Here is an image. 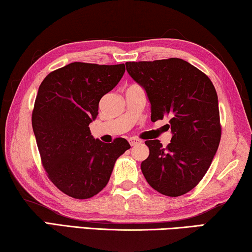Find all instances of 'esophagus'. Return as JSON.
Wrapping results in <instances>:
<instances>
[{
  "label": "esophagus",
  "instance_id": "obj_1",
  "mask_svg": "<svg viewBox=\"0 0 252 252\" xmlns=\"http://www.w3.org/2000/svg\"><path fill=\"white\" fill-rule=\"evenodd\" d=\"M129 142H130L131 146H137V145L141 144V140H139V139H136V138H131Z\"/></svg>",
  "mask_w": 252,
  "mask_h": 252
}]
</instances>
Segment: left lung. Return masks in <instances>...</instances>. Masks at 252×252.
<instances>
[{
	"instance_id": "1",
	"label": "left lung",
	"mask_w": 252,
	"mask_h": 252,
	"mask_svg": "<svg viewBox=\"0 0 252 252\" xmlns=\"http://www.w3.org/2000/svg\"><path fill=\"white\" fill-rule=\"evenodd\" d=\"M126 71L146 90L152 121L170 119L171 142L147 140L141 171L149 186L168 197L192 190L208 171L222 134L215 87L182 59L126 62Z\"/></svg>"
}]
</instances>
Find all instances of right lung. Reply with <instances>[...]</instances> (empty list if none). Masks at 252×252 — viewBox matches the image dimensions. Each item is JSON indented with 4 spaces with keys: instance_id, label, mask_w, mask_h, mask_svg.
Listing matches in <instances>:
<instances>
[{
    "instance_id": "obj_1",
    "label": "right lung",
    "mask_w": 252,
    "mask_h": 252,
    "mask_svg": "<svg viewBox=\"0 0 252 252\" xmlns=\"http://www.w3.org/2000/svg\"><path fill=\"white\" fill-rule=\"evenodd\" d=\"M125 71V64L73 62L48 73L39 86L32 130L48 179L67 196L88 199L102 191L116 159L130 148L125 138L104 144L89 129L100 98Z\"/></svg>"
}]
</instances>
